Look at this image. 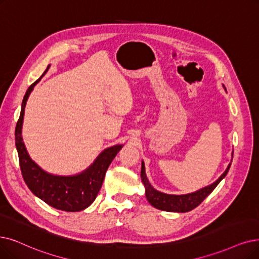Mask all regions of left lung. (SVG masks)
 Here are the masks:
<instances>
[{
  "label": "left lung",
  "instance_id": "left-lung-1",
  "mask_svg": "<svg viewBox=\"0 0 259 259\" xmlns=\"http://www.w3.org/2000/svg\"><path fill=\"white\" fill-rule=\"evenodd\" d=\"M231 167V163L225 170V172L221 177L217 180L213 184L207 186L199 191H195L189 194L183 195H173V194H165L162 192L154 189L149 180L147 179L146 170H144V163H141V180L146 187V196L149 203L154 206L155 208L164 210V211H172V212H187L194 209L196 206H199L207 196L212 192V190L218 186V184L226 177Z\"/></svg>",
  "mask_w": 259,
  "mask_h": 259
}]
</instances>
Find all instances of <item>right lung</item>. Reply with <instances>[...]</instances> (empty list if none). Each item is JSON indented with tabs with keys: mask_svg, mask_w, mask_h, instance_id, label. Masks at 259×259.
I'll return each mask as SVG.
<instances>
[{
	"mask_svg": "<svg viewBox=\"0 0 259 259\" xmlns=\"http://www.w3.org/2000/svg\"><path fill=\"white\" fill-rule=\"evenodd\" d=\"M40 78L28 87L23 98L21 113L16 125L15 138L20 169L27 187L39 199L59 210L79 211L87 208L96 200L109 164L116 157L122 146H115L103 151L86 171L74 177L52 175L38 167L28 156L21 134L26 101Z\"/></svg>",
	"mask_w": 259,
	"mask_h": 259,
	"instance_id": "right-lung-1",
	"label": "right lung"
}]
</instances>
